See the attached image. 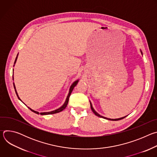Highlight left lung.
<instances>
[{
  "mask_svg": "<svg viewBox=\"0 0 157 157\" xmlns=\"http://www.w3.org/2000/svg\"><path fill=\"white\" fill-rule=\"evenodd\" d=\"M141 53H142V52H141ZM90 102V101H89ZM90 105H91V110H93V112L94 113V114L96 115V116H98V117H102V118H104V119H108V120H110V121H119V120H121V119H124V118H125L126 116H125V117H121V118H119V119H108V118H106V117H103V116H101V115H99L98 113H96V112L94 110V109H93V106H92V104H91V102H90Z\"/></svg>",
  "mask_w": 157,
  "mask_h": 157,
  "instance_id": "left-lung-1",
  "label": "left lung"
}]
</instances>
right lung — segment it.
<instances>
[{
	"label": "right lung",
	"mask_w": 157,
	"mask_h": 157,
	"mask_svg": "<svg viewBox=\"0 0 157 157\" xmlns=\"http://www.w3.org/2000/svg\"><path fill=\"white\" fill-rule=\"evenodd\" d=\"M17 56H18V54H17V57H16V58H15V62H14V64L15 63V62H16V61H17ZM78 80H77V81H75L73 83V84L71 86V87H70V91H69V94H68V96H67V98H66V101H65V102L64 103V104L61 107H59V109H57L56 110H53V111H51V112H48V113H39L38 112H37V111H35V110H33V109H30V107H29L32 112H33V113H36V114H40L41 115H48V114H56V113H59V112H61L62 110H63L66 107V106H67V105H68V101H69V98H70V95H71V93H72V91H73V89H74V87L76 86V84H77V83H78ZM13 86H14V89H15V93H16V94H17V97H18V98L21 101V99L19 98V97H18V94H17V91H16V89H15V85H14V83H13Z\"/></svg>",
	"instance_id": "add662e5"
}]
</instances>
